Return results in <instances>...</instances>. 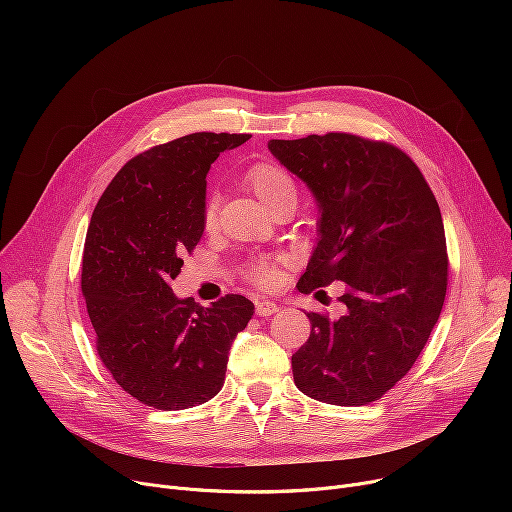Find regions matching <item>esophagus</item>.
Instances as JSON below:
<instances>
[{
    "label": "esophagus",
    "instance_id": "esophagus-1",
    "mask_svg": "<svg viewBox=\"0 0 512 512\" xmlns=\"http://www.w3.org/2000/svg\"><path fill=\"white\" fill-rule=\"evenodd\" d=\"M278 311H280V307H278L274 301H257V305H255V313H257L259 317L274 315V313H278Z\"/></svg>",
    "mask_w": 512,
    "mask_h": 512
}]
</instances>
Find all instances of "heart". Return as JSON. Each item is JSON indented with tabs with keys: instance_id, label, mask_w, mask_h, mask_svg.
<instances>
[{
	"instance_id": "1",
	"label": "heart",
	"mask_w": 512,
	"mask_h": 512,
	"mask_svg": "<svg viewBox=\"0 0 512 512\" xmlns=\"http://www.w3.org/2000/svg\"><path fill=\"white\" fill-rule=\"evenodd\" d=\"M245 184L267 209L282 201H297V184L286 170L272 164V161L253 164L245 174ZM215 218H218V199L209 197L203 205V226L211 230L215 226ZM247 276L257 286L270 288L278 280V265L272 259H257L249 265Z\"/></svg>"
}]
</instances>
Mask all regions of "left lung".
<instances>
[{"label":"left lung","instance_id":"8db88e82","mask_svg":"<svg viewBox=\"0 0 512 512\" xmlns=\"http://www.w3.org/2000/svg\"><path fill=\"white\" fill-rule=\"evenodd\" d=\"M267 149L319 207L317 247L297 288L346 284L340 317L307 313L294 384L328 405H367L405 378L440 317L448 257L438 201L415 161L382 141L328 132Z\"/></svg>","mask_w":512,"mask_h":512}]
</instances>
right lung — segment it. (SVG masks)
I'll return each instance as SVG.
<instances>
[{"label":"right lung","instance_id":"add662e5","mask_svg":"<svg viewBox=\"0 0 512 512\" xmlns=\"http://www.w3.org/2000/svg\"><path fill=\"white\" fill-rule=\"evenodd\" d=\"M251 134L193 132L157 145L114 176L87 230L80 286L112 378L153 409L203 405L224 386L230 346L255 305L226 294L211 307L178 299L180 274L203 226L205 176Z\"/></svg>","mask_w":512,"mask_h":512}]
</instances>
